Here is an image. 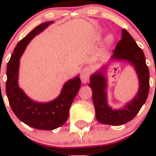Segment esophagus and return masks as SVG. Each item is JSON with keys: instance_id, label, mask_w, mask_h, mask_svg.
<instances>
[{"instance_id": "esophagus-1", "label": "esophagus", "mask_w": 156, "mask_h": 156, "mask_svg": "<svg viewBox=\"0 0 156 156\" xmlns=\"http://www.w3.org/2000/svg\"><path fill=\"white\" fill-rule=\"evenodd\" d=\"M89 75H90V69L87 67H85L82 69L80 74V79L83 83H87L89 80Z\"/></svg>"}]
</instances>
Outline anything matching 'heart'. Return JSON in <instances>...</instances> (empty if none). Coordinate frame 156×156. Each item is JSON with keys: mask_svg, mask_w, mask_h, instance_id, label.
Wrapping results in <instances>:
<instances>
[{"mask_svg": "<svg viewBox=\"0 0 156 156\" xmlns=\"http://www.w3.org/2000/svg\"><path fill=\"white\" fill-rule=\"evenodd\" d=\"M107 40H108V42H112V41H113V37H112V36H108V39H107Z\"/></svg>", "mask_w": 156, "mask_h": 156, "instance_id": "obj_1", "label": "heart"}]
</instances>
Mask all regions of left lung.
Listing matches in <instances>:
<instances>
[{"label":"left lung","mask_w":156,"mask_h":156,"mask_svg":"<svg viewBox=\"0 0 156 156\" xmlns=\"http://www.w3.org/2000/svg\"><path fill=\"white\" fill-rule=\"evenodd\" d=\"M112 59L127 62L134 68L139 82L137 94L121 108L115 109L108 105L105 66H102L90 76L89 86L92 90V98L98 121L102 124L119 126L133 119L145 103L149 91V71L143 51L125 29H122V39L117 44Z\"/></svg>","instance_id":"left-lung-1"}]
</instances>
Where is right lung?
<instances>
[{
  "instance_id": "obj_1",
  "label": "right lung",
  "mask_w": 156,
  "mask_h": 156,
  "mask_svg": "<svg viewBox=\"0 0 156 156\" xmlns=\"http://www.w3.org/2000/svg\"><path fill=\"white\" fill-rule=\"evenodd\" d=\"M53 23L49 21L39 25L18 43L8 62L6 72V94L13 112L28 126L45 130L56 129L67 121L70 106L81 85L79 76H76L63 85L58 98L45 103L32 100L19 87L20 58L30 41Z\"/></svg>"
}]
</instances>
